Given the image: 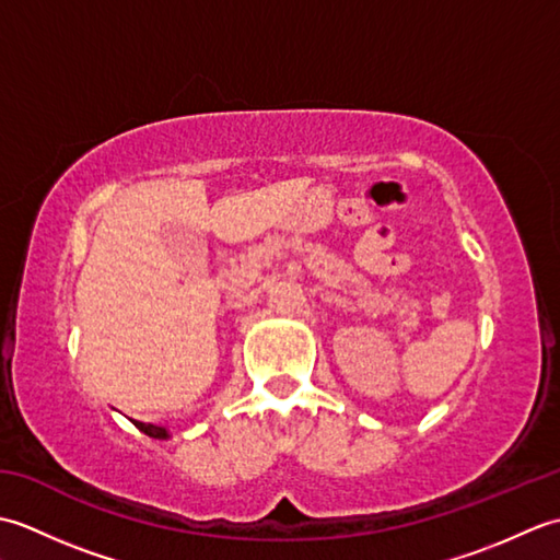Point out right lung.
<instances>
[{"label":"right lung","mask_w":560,"mask_h":560,"mask_svg":"<svg viewBox=\"0 0 560 560\" xmlns=\"http://www.w3.org/2000/svg\"><path fill=\"white\" fill-rule=\"evenodd\" d=\"M135 425L139 428V431H144L149 438H168V431L161 425H153V423H141V421H135Z\"/></svg>","instance_id":"obj_1"}]
</instances>
